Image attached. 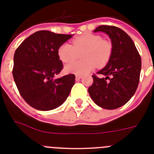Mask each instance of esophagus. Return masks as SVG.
<instances>
[{
    "label": "esophagus",
    "mask_w": 154,
    "mask_h": 154,
    "mask_svg": "<svg viewBox=\"0 0 154 154\" xmlns=\"http://www.w3.org/2000/svg\"><path fill=\"white\" fill-rule=\"evenodd\" d=\"M82 79V75H75V79L77 80V81H79V80H80Z\"/></svg>",
    "instance_id": "1"
}]
</instances>
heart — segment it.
Instances as JSON below:
<instances>
[{
    "label": "heart",
    "mask_w": 154,
    "mask_h": 154,
    "mask_svg": "<svg viewBox=\"0 0 154 154\" xmlns=\"http://www.w3.org/2000/svg\"><path fill=\"white\" fill-rule=\"evenodd\" d=\"M112 52V45L108 40L102 39L96 34H85L72 41L69 44L62 45L58 49V58L64 63L74 61L82 54V60L65 66L67 72L82 75L93 70L96 65L102 68L109 61Z\"/></svg>",
    "instance_id": "1"
}]
</instances>
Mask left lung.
Returning <instances> with one entry per match:
<instances>
[{"label":"left lung","instance_id":"1","mask_svg":"<svg viewBox=\"0 0 154 154\" xmlns=\"http://www.w3.org/2000/svg\"><path fill=\"white\" fill-rule=\"evenodd\" d=\"M109 35L112 52L106 66L92 75L93 83L88 91L94 103L106 109H115L126 104L138 87L141 58L129 35L116 26L100 25L94 32Z\"/></svg>","mask_w":154,"mask_h":154}]
</instances>
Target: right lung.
Listing matches in <instances>:
<instances>
[{"mask_svg": "<svg viewBox=\"0 0 154 154\" xmlns=\"http://www.w3.org/2000/svg\"><path fill=\"white\" fill-rule=\"evenodd\" d=\"M73 35L38 31L30 35L17 47L12 70L19 93L31 107L42 111L54 109L67 99L75 84L73 74L59 79L63 64L58 49Z\"/></svg>", "mask_w": 154, "mask_h": 154, "instance_id": "obj_1", "label": "right lung"}]
</instances>
